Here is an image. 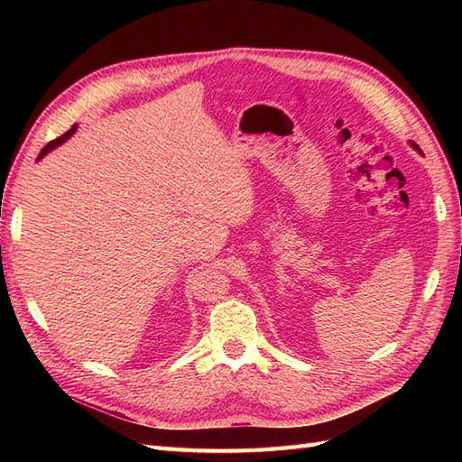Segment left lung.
<instances>
[{"label": "left lung", "instance_id": "obj_1", "mask_svg": "<svg viewBox=\"0 0 462 462\" xmlns=\"http://www.w3.org/2000/svg\"><path fill=\"white\" fill-rule=\"evenodd\" d=\"M411 146H412V148H414V150H418V152H420V153H422V150H420V146H418V144H414V143H412V141H411Z\"/></svg>", "mask_w": 462, "mask_h": 462}]
</instances>
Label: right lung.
I'll list each match as a JSON object with an SVG mask.
<instances>
[{"mask_svg":"<svg viewBox=\"0 0 462 462\" xmlns=\"http://www.w3.org/2000/svg\"><path fill=\"white\" fill-rule=\"evenodd\" d=\"M75 131H77V125H73V127H71V129H69V131H67L65 134H61L60 138H55V141L48 143V144H46L44 148H42V152L38 153V160H40V158H44V156H46V153H48V152H51V150H53L55 146H60V144H63V143L67 141V138H69V136H73V133H75Z\"/></svg>","mask_w":462,"mask_h":462,"instance_id":"1","label":"right lung"}]
</instances>
